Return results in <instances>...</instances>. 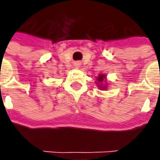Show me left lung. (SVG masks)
<instances>
[{
	"label": "left lung",
	"mask_w": 160,
	"mask_h": 160,
	"mask_svg": "<svg viewBox=\"0 0 160 160\" xmlns=\"http://www.w3.org/2000/svg\"><path fill=\"white\" fill-rule=\"evenodd\" d=\"M104 78H105V76L103 75V74H100L98 78H97V80H98V83H102V81H103V79H104ZM100 88H102V89H105V88H106V87H105V86H104V87H102V85H101V87H100Z\"/></svg>",
	"instance_id": "left-lung-1"
}]
</instances>
